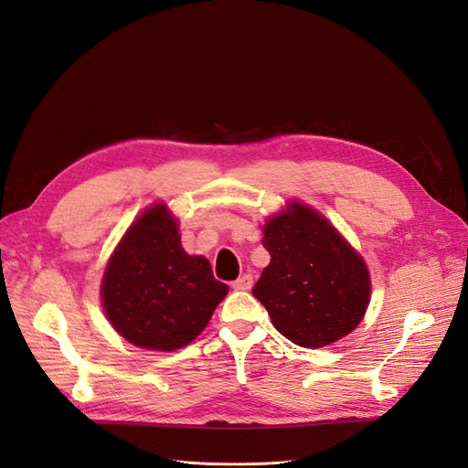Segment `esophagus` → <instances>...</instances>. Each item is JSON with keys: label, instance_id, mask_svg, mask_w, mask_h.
I'll return each mask as SVG.
<instances>
[{"label": "esophagus", "instance_id": "obj_1", "mask_svg": "<svg viewBox=\"0 0 468 468\" xmlns=\"http://www.w3.org/2000/svg\"><path fill=\"white\" fill-rule=\"evenodd\" d=\"M251 285H253V277L246 273V275L238 277V279L232 282V289H234V291H250Z\"/></svg>", "mask_w": 468, "mask_h": 468}]
</instances>
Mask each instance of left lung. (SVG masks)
Segmentation results:
<instances>
[{"instance_id": "1", "label": "left lung", "mask_w": 468, "mask_h": 468, "mask_svg": "<svg viewBox=\"0 0 468 468\" xmlns=\"http://www.w3.org/2000/svg\"><path fill=\"white\" fill-rule=\"evenodd\" d=\"M269 218L263 248L271 261L253 285L279 334L301 347H324L347 335L369 306V271L334 226L313 208Z\"/></svg>"}]
</instances>
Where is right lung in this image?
<instances>
[{
  "instance_id": "1",
  "label": "right lung",
  "mask_w": 468,
  "mask_h": 468,
  "mask_svg": "<svg viewBox=\"0 0 468 468\" xmlns=\"http://www.w3.org/2000/svg\"><path fill=\"white\" fill-rule=\"evenodd\" d=\"M226 292L210 263L181 248L164 205L146 210L124 234L101 287L112 328L138 347L160 351L193 342Z\"/></svg>"
}]
</instances>
